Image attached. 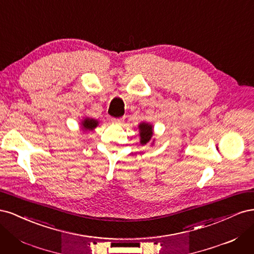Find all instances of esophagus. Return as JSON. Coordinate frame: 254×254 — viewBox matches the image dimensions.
Listing matches in <instances>:
<instances>
[{
    "instance_id": "1",
    "label": "esophagus",
    "mask_w": 254,
    "mask_h": 254,
    "mask_svg": "<svg viewBox=\"0 0 254 254\" xmlns=\"http://www.w3.org/2000/svg\"><path fill=\"white\" fill-rule=\"evenodd\" d=\"M112 122H113V123H118V124H121V123L124 122V119H123V118H120V119H112Z\"/></svg>"
}]
</instances>
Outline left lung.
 Returning <instances> with one entry per match:
<instances>
[{
	"mask_svg": "<svg viewBox=\"0 0 254 254\" xmlns=\"http://www.w3.org/2000/svg\"><path fill=\"white\" fill-rule=\"evenodd\" d=\"M139 130H140V143L142 145L147 144L151 140V136L153 134L152 125L148 124V123L143 122L139 125Z\"/></svg>",
	"mask_w": 254,
	"mask_h": 254,
	"instance_id": "left-lung-1",
	"label": "left lung"
}]
</instances>
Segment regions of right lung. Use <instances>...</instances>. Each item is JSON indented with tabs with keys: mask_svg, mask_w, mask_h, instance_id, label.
<instances>
[{
	"mask_svg": "<svg viewBox=\"0 0 254 254\" xmlns=\"http://www.w3.org/2000/svg\"><path fill=\"white\" fill-rule=\"evenodd\" d=\"M98 125V122L93 119L86 118L81 122V126L84 130H93Z\"/></svg>",
	"mask_w": 254,
	"mask_h": 254,
	"instance_id": "obj_1",
	"label": "right lung"
}]
</instances>
